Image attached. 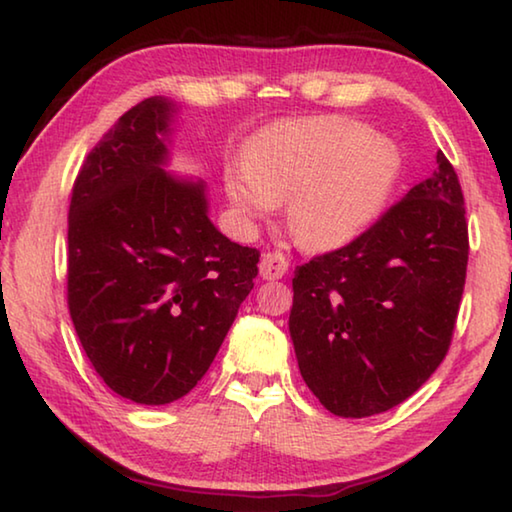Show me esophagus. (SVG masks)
I'll use <instances>...</instances> for the list:
<instances>
[{
	"mask_svg": "<svg viewBox=\"0 0 512 512\" xmlns=\"http://www.w3.org/2000/svg\"><path fill=\"white\" fill-rule=\"evenodd\" d=\"M289 259L282 253H264L262 262H259V275L264 280H280V277L287 273Z\"/></svg>",
	"mask_w": 512,
	"mask_h": 512,
	"instance_id": "obj_1",
	"label": "esophagus"
}]
</instances>
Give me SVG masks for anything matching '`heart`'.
<instances>
[{
	"label": "heart",
	"mask_w": 512,
	"mask_h": 512,
	"mask_svg": "<svg viewBox=\"0 0 512 512\" xmlns=\"http://www.w3.org/2000/svg\"><path fill=\"white\" fill-rule=\"evenodd\" d=\"M395 173V149L366 124L309 117L259 133L244 173L225 180V194L246 221L264 219L289 197L284 219L291 237L309 250H334L372 221Z\"/></svg>",
	"instance_id": "b5f03b06"
}]
</instances>
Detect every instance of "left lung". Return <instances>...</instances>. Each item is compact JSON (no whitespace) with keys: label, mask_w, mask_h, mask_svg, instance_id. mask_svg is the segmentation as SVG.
Returning <instances> with one entry per match:
<instances>
[{"label":"left lung","mask_w":512,"mask_h":512,"mask_svg":"<svg viewBox=\"0 0 512 512\" xmlns=\"http://www.w3.org/2000/svg\"><path fill=\"white\" fill-rule=\"evenodd\" d=\"M436 162L361 237L293 275L289 332L300 375L341 418L402 404L452 343L470 241L456 171L443 151Z\"/></svg>","instance_id":"obj_1"}]
</instances>
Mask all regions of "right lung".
<instances>
[{
    "label": "right lung",
    "mask_w": 512,
    "mask_h": 512,
    "mask_svg": "<svg viewBox=\"0 0 512 512\" xmlns=\"http://www.w3.org/2000/svg\"><path fill=\"white\" fill-rule=\"evenodd\" d=\"M176 103L151 97L88 153L69 203L67 305L97 375L137 404L203 379L253 289L259 250L214 228L203 180L164 171Z\"/></svg>",
    "instance_id": "right-lung-1"
}]
</instances>
